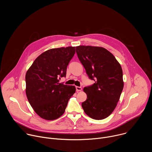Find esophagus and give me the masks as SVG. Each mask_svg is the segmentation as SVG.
<instances>
[{
  "label": "esophagus",
  "mask_w": 152,
  "mask_h": 152,
  "mask_svg": "<svg viewBox=\"0 0 152 152\" xmlns=\"http://www.w3.org/2000/svg\"><path fill=\"white\" fill-rule=\"evenodd\" d=\"M76 89L77 91H80L82 90V88L80 86H76Z\"/></svg>",
  "instance_id": "obj_1"
}]
</instances>
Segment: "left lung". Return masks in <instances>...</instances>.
Masks as SVG:
<instances>
[{"mask_svg": "<svg viewBox=\"0 0 152 152\" xmlns=\"http://www.w3.org/2000/svg\"><path fill=\"white\" fill-rule=\"evenodd\" d=\"M76 50L86 74L95 81L83 88L87 99L82 103L83 110L93 119H104L114 110L123 89L121 67L103 48L79 46Z\"/></svg>", "mask_w": 152, "mask_h": 152, "instance_id": "obj_1", "label": "left lung"}]
</instances>
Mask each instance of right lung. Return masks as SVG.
I'll return each instance as SVG.
<instances>
[{"mask_svg": "<svg viewBox=\"0 0 152 152\" xmlns=\"http://www.w3.org/2000/svg\"><path fill=\"white\" fill-rule=\"evenodd\" d=\"M75 53V47L49 49L34 61L26 72V94L34 111L42 118L53 120L65 112L76 92L73 85L59 83Z\"/></svg>", "mask_w": 152, "mask_h": 152, "instance_id": "1", "label": "right lung"}]
</instances>
